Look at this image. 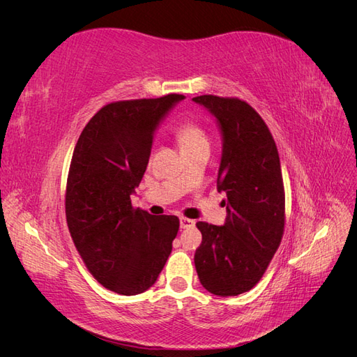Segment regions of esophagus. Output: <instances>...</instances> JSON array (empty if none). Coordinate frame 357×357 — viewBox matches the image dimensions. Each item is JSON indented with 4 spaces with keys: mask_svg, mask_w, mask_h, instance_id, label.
<instances>
[{
    "mask_svg": "<svg viewBox=\"0 0 357 357\" xmlns=\"http://www.w3.org/2000/svg\"><path fill=\"white\" fill-rule=\"evenodd\" d=\"M195 226V220H190L186 218H181L180 219V228L181 229H188V228H193Z\"/></svg>",
    "mask_w": 357,
    "mask_h": 357,
    "instance_id": "34e87169",
    "label": "esophagus"
}]
</instances>
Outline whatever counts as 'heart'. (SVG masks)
<instances>
[{"instance_id":"obj_1","label":"heart","mask_w":357,"mask_h":357,"mask_svg":"<svg viewBox=\"0 0 357 357\" xmlns=\"http://www.w3.org/2000/svg\"><path fill=\"white\" fill-rule=\"evenodd\" d=\"M177 138H178V143L181 147L207 143V137H205L202 129L195 123L181 125L178 132H177Z\"/></svg>"}]
</instances>
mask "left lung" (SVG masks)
<instances>
[{
    "label": "left lung",
    "instance_id": "left-lung-1",
    "mask_svg": "<svg viewBox=\"0 0 357 357\" xmlns=\"http://www.w3.org/2000/svg\"><path fill=\"white\" fill-rule=\"evenodd\" d=\"M222 137L218 190L226 195L223 226L198 222L195 268L204 289L236 296L262 278L284 231V188L274 138L250 105L236 98H192Z\"/></svg>",
    "mask_w": 357,
    "mask_h": 357
}]
</instances>
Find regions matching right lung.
<instances>
[{
    "label": "right lung",
    "instance_id": "add662e5",
    "mask_svg": "<svg viewBox=\"0 0 357 357\" xmlns=\"http://www.w3.org/2000/svg\"><path fill=\"white\" fill-rule=\"evenodd\" d=\"M185 95L107 104L74 147L66 214L71 238L91 274L119 295L152 287L172 250L177 215L134 208L159 125Z\"/></svg>",
    "mask_w": 357,
    "mask_h": 357
}]
</instances>
